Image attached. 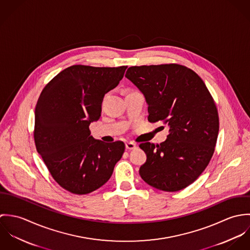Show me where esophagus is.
Instances as JSON below:
<instances>
[{
	"mask_svg": "<svg viewBox=\"0 0 250 250\" xmlns=\"http://www.w3.org/2000/svg\"><path fill=\"white\" fill-rule=\"evenodd\" d=\"M125 146H126V149H128V150H133L137 147V145L133 143H127L125 144Z\"/></svg>",
	"mask_w": 250,
	"mask_h": 250,
	"instance_id": "esophagus-1",
	"label": "esophagus"
}]
</instances>
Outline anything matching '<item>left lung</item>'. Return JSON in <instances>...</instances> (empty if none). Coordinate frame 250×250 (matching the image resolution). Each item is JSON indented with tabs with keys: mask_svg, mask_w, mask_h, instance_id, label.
I'll use <instances>...</instances> for the list:
<instances>
[{
	"mask_svg": "<svg viewBox=\"0 0 250 250\" xmlns=\"http://www.w3.org/2000/svg\"><path fill=\"white\" fill-rule=\"evenodd\" d=\"M125 77L144 95L148 121L169 128L166 142L140 144L147 156L141 177L160 190L185 188L214 154L219 123L213 97L195 72L180 64L132 66Z\"/></svg>",
	"mask_w": 250,
	"mask_h": 250,
	"instance_id": "8db88e82",
	"label": "left lung"
}]
</instances>
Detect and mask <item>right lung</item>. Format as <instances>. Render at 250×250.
<instances>
[{
	"label": "right lung",
	"instance_id": "right-lung-1",
	"mask_svg": "<svg viewBox=\"0 0 250 250\" xmlns=\"http://www.w3.org/2000/svg\"><path fill=\"white\" fill-rule=\"evenodd\" d=\"M127 66L73 65L42 90L36 107V150L56 182L75 194L96 190L110 178L125 144L90 136L101 116L105 94L123 78Z\"/></svg>",
	"mask_w": 250,
	"mask_h": 250
}]
</instances>
